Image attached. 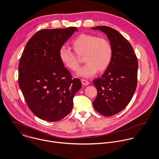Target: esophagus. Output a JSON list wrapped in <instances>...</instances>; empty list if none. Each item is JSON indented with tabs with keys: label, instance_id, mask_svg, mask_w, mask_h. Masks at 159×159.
Masks as SVG:
<instances>
[{
	"label": "esophagus",
	"instance_id": "esophagus-1",
	"mask_svg": "<svg viewBox=\"0 0 159 159\" xmlns=\"http://www.w3.org/2000/svg\"><path fill=\"white\" fill-rule=\"evenodd\" d=\"M81 82L84 85H88L89 84V82L85 79H81Z\"/></svg>",
	"mask_w": 159,
	"mask_h": 159
}]
</instances>
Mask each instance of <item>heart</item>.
Segmentation results:
<instances>
[{"mask_svg":"<svg viewBox=\"0 0 159 159\" xmlns=\"http://www.w3.org/2000/svg\"><path fill=\"white\" fill-rule=\"evenodd\" d=\"M71 45L75 52L63 46L59 50V58L66 67L75 70L79 65V58L76 55H84L86 63L77 70V75L80 77H92L98 70H105L111 63L112 48L109 41L104 38L93 34H81L72 41Z\"/></svg>","mask_w":159,"mask_h":159,"instance_id":"heart-1","label":"heart"}]
</instances>
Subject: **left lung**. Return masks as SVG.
<instances>
[{"label": "left lung", "mask_w": 159, "mask_h": 159, "mask_svg": "<svg viewBox=\"0 0 159 159\" xmlns=\"http://www.w3.org/2000/svg\"><path fill=\"white\" fill-rule=\"evenodd\" d=\"M104 32L112 48L111 63L101 77L93 80L98 95L93 102L96 111L111 116L122 111L137 87L138 59L131 45L117 30L109 26L92 28Z\"/></svg>", "instance_id": "left-lung-1"}]
</instances>
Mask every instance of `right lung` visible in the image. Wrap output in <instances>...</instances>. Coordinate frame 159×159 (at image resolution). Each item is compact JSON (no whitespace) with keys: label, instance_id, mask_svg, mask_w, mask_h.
I'll return each instance as SVG.
<instances>
[{"label":"right lung","instance_id":"add662e5","mask_svg":"<svg viewBox=\"0 0 159 159\" xmlns=\"http://www.w3.org/2000/svg\"><path fill=\"white\" fill-rule=\"evenodd\" d=\"M75 27L41 30L26 45L18 66V84L30 110L37 117L58 121L72 110L73 98L80 90L79 79L59 58V50Z\"/></svg>","mask_w":159,"mask_h":159}]
</instances>
